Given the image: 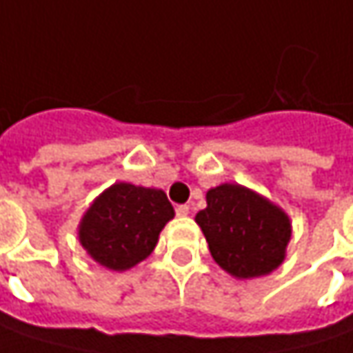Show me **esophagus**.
Returning a JSON list of instances; mask_svg holds the SVG:
<instances>
[{
  "label": "esophagus",
  "mask_w": 353,
  "mask_h": 353,
  "mask_svg": "<svg viewBox=\"0 0 353 353\" xmlns=\"http://www.w3.org/2000/svg\"><path fill=\"white\" fill-rule=\"evenodd\" d=\"M176 214H177V216H188V214H190V205H185V203L177 205Z\"/></svg>",
  "instance_id": "esophagus-1"
}]
</instances>
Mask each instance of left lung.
<instances>
[{"label": "left lung", "instance_id": "8db88e82", "mask_svg": "<svg viewBox=\"0 0 353 353\" xmlns=\"http://www.w3.org/2000/svg\"><path fill=\"white\" fill-rule=\"evenodd\" d=\"M208 208L196 216L212 258L236 278L274 272L292 236L290 218L256 192L223 183L208 192Z\"/></svg>", "mask_w": 353, "mask_h": 353}]
</instances>
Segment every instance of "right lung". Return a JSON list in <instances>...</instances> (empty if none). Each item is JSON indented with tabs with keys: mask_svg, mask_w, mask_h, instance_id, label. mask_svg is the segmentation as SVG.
<instances>
[{
	"mask_svg": "<svg viewBox=\"0 0 353 353\" xmlns=\"http://www.w3.org/2000/svg\"><path fill=\"white\" fill-rule=\"evenodd\" d=\"M174 208L161 190L114 183L92 203L79 223V241L101 265L123 272L156 248Z\"/></svg>",
	"mask_w": 353,
	"mask_h": 353,
	"instance_id": "1",
	"label": "right lung"
}]
</instances>
